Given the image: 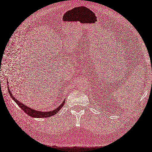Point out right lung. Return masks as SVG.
<instances>
[{"label": "right lung", "instance_id": "right-lung-1", "mask_svg": "<svg viewBox=\"0 0 152 152\" xmlns=\"http://www.w3.org/2000/svg\"><path fill=\"white\" fill-rule=\"evenodd\" d=\"M8 89H9V87H8ZM9 93L10 95V96L12 97V98L14 99V102L17 104H18V105L22 109V110H23L27 115H28L29 116H31L32 117H34V118H48V117H50L51 116H53V115H56V113H58V112L60 110V109L62 107H63V105L65 103V100H64L63 102L62 103V104L53 111H46V112L39 111L34 110L31 109L29 107H27V106L24 104V103H22L21 102H19L18 99L15 98V97H14V96L12 94V93H11L10 90L9 91Z\"/></svg>", "mask_w": 152, "mask_h": 152}]
</instances>
